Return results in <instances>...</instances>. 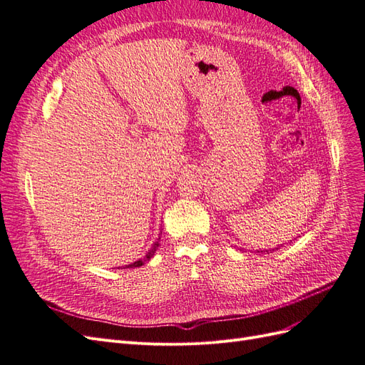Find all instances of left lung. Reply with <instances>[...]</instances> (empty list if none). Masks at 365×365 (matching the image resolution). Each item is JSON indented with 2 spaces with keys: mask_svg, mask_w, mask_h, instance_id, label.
<instances>
[{
  "mask_svg": "<svg viewBox=\"0 0 365 365\" xmlns=\"http://www.w3.org/2000/svg\"><path fill=\"white\" fill-rule=\"evenodd\" d=\"M277 250H279V248H277ZM272 251H274V250H272Z\"/></svg>",
  "mask_w": 365,
  "mask_h": 365,
  "instance_id": "obj_1",
  "label": "left lung"
}]
</instances>
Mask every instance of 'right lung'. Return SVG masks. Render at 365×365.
Wrapping results in <instances>:
<instances>
[{
	"label": "right lung",
	"mask_w": 365,
	"mask_h": 365,
	"mask_svg": "<svg viewBox=\"0 0 365 365\" xmlns=\"http://www.w3.org/2000/svg\"><path fill=\"white\" fill-rule=\"evenodd\" d=\"M160 240V239H158ZM158 240L155 242V244H153V247L148 251V254L143 259H140V260H137V262H134V263H130V264H126L125 268H138V267H141V264H145L148 260H150V257L153 256V254H155V251H157V248H158Z\"/></svg>",
	"instance_id": "obj_1"
}]
</instances>
